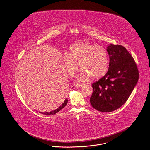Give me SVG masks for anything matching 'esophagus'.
<instances>
[{
  "label": "esophagus",
  "instance_id": "esophagus-1",
  "mask_svg": "<svg viewBox=\"0 0 150 150\" xmlns=\"http://www.w3.org/2000/svg\"><path fill=\"white\" fill-rule=\"evenodd\" d=\"M83 86H84V84H79V83H76V84H75V86L76 87H78V88L82 87H83Z\"/></svg>",
  "mask_w": 150,
  "mask_h": 150
}]
</instances>
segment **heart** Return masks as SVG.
I'll return each instance as SVG.
<instances>
[{
    "instance_id": "1",
    "label": "heart",
    "mask_w": 150,
    "mask_h": 150,
    "mask_svg": "<svg viewBox=\"0 0 150 150\" xmlns=\"http://www.w3.org/2000/svg\"><path fill=\"white\" fill-rule=\"evenodd\" d=\"M64 67L70 76H74L80 64L83 71L79 79L85 80L91 76L98 78L106 74L109 67V58L104 47L88 42H78L71 46L69 54L63 56Z\"/></svg>"
}]
</instances>
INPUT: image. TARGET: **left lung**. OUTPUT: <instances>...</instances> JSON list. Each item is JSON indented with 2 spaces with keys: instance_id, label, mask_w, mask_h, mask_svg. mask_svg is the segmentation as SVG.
I'll use <instances>...</instances> for the list:
<instances>
[{
  "instance_id": "obj_1",
  "label": "left lung",
  "mask_w": 150,
  "mask_h": 150,
  "mask_svg": "<svg viewBox=\"0 0 150 150\" xmlns=\"http://www.w3.org/2000/svg\"><path fill=\"white\" fill-rule=\"evenodd\" d=\"M109 69L105 75L92 84L91 105L101 112H110L126 102L139 79L133 57L123 46L110 44Z\"/></svg>"
}]
</instances>
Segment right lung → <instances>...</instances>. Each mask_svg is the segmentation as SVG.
Listing matches in <instances>:
<instances>
[{"label": "right lung", "mask_w": 150, "mask_h": 150, "mask_svg": "<svg viewBox=\"0 0 150 150\" xmlns=\"http://www.w3.org/2000/svg\"><path fill=\"white\" fill-rule=\"evenodd\" d=\"M67 102H68V100L66 98L64 101L63 102V103L62 104V105H61V106L59 107H58L57 109H56L55 110H53L52 112H49V113H42V112H40V113H42L43 115H53L58 113L61 110H62V109L63 108H64V106L67 105Z\"/></svg>", "instance_id": "1"}]
</instances>
